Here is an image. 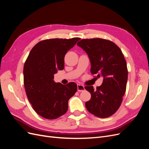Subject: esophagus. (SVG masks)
<instances>
[{"label": "esophagus", "mask_w": 149, "mask_h": 149, "mask_svg": "<svg viewBox=\"0 0 149 149\" xmlns=\"http://www.w3.org/2000/svg\"><path fill=\"white\" fill-rule=\"evenodd\" d=\"M78 91L79 92H83L84 91V86L82 84H78Z\"/></svg>", "instance_id": "1"}]
</instances>
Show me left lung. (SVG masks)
I'll list each match as a JSON object with an SVG mask.
<instances>
[{"mask_svg":"<svg viewBox=\"0 0 149 149\" xmlns=\"http://www.w3.org/2000/svg\"><path fill=\"white\" fill-rule=\"evenodd\" d=\"M77 45L88 54L91 74L104 78L96 90L92 86L84 87L91 94L86 107L99 118H108L118 111L125 93L128 71L124 55L114 43L105 39H82Z\"/></svg>","mask_w":149,"mask_h":149,"instance_id":"1","label":"left lung"}]
</instances>
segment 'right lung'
Listing matches in <instances>:
<instances>
[{
    "label": "right lung",
    "instance_id": "right-lung-1",
    "mask_svg": "<svg viewBox=\"0 0 149 149\" xmlns=\"http://www.w3.org/2000/svg\"><path fill=\"white\" fill-rule=\"evenodd\" d=\"M79 38L42 40L31 49L24 66V83L28 100L38 114L54 119L65 114L68 100L77 91L76 83L54 81V74L65 68L64 58Z\"/></svg>",
    "mask_w": 149,
    "mask_h": 149
}]
</instances>
